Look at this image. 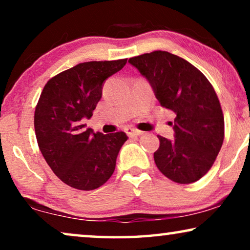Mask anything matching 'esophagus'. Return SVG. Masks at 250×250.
Instances as JSON below:
<instances>
[{"label": "esophagus", "mask_w": 250, "mask_h": 250, "mask_svg": "<svg viewBox=\"0 0 250 250\" xmlns=\"http://www.w3.org/2000/svg\"><path fill=\"white\" fill-rule=\"evenodd\" d=\"M125 132L126 134H127L128 136H138V135H141L142 132L139 131V129H135V128H132V127H127L125 128Z\"/></svg>", "instance_id": "1"}]
</instances>
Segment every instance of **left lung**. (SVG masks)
I'll use <instances>...</instances> for the list:
<instances>
[{
    "instance_id": "1",
    "label": "left lung",
    "mask_w": 250,
    "mask_h": 250,
    "mask_svg": "<svg viewBox=\"0 0 250 250\" xmlns=\"http://www.w3.org/2000/svg\"><path fill=\"white\" fill-rule=\"evenodd\" d=\"M128 62L146 78L160 105L176 114L174 140L158 136L157 167L176 183L196 182L213 166L224 140L223 112L213 86L196 67L166 51Z\"/></svg>"
}]
</instances>
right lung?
<instances>
[{"label":"right lung","mask_w":250,"mask_h":250,"mask_svg":"<svg viewBox=\"0 0 250 250\" xmlns=\"http://www.w3.org/2000/svg\"><path fill=\"white\" fill-rule=\"evenodd\" d=\"M127 59L78 63L51 78L44 86L34 116L40 150L53 173L67 186L94 190L110 179L127 135L94 133L85 128L100 101L105 80Z\"/></svg>","instance_id":"add662e5"}]
</instances>
